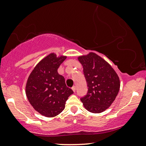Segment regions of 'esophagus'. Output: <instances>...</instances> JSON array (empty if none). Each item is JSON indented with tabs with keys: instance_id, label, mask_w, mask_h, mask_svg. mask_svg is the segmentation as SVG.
I'll use <instances>...</instances> for the list:
<instances>
[{
	"instance_id": "34e87169",
	"label": "esophagus",
	"mask_w": 146,
	"mask_h": 146,
	"mask_svg": "<svg viewBox=\"0 0 146 146\" xmlns=\"http://www.w3.org/2000/svg\"><path fill=\"white\" fill-rule=\"evenodd\" d=\"M72 90L74 91V92H76V86H73L72 88Z\"/></svg>"
}]
</instances>
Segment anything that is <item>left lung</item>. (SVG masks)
I'll return each mask as SVG.
<instances>
[{
  "instance_id": "left-lung-1",
  "label": "left lung",
  "mask_w": 146,
  "mask_h": 146,
  "mask_svg": "<svg viewBox=\"0 0 146 146\" xmlns=\"http://www.w3.org/2000/svg\"><path fill=\"white\" fill-rule=\"evenodd\" d=\"M83 66L88 93L80 100L88 111L101 113L115 100L120 88L119 76L110 64L94 52L78 57Z\"/></svg>"
}]
</instances>
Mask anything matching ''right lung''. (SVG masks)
<instances>
[{"label": "right lung", "mask_w": 146, "mask_h": 146, "mask_svg": "<svg viewBox=\"0 0 146 146\" xmlns=\"http://www.w3.org/2000/svg\"><path fill=\"white\" fill-rule=\"evenodd\" d=\"M66 56L50 53L34 68L28 78L26 95L33 108L41 115L52 117L64 110L66 101L74 93L65 79L58 73Z\"/></svg>", "instance_id": "1"}]
</instances>
